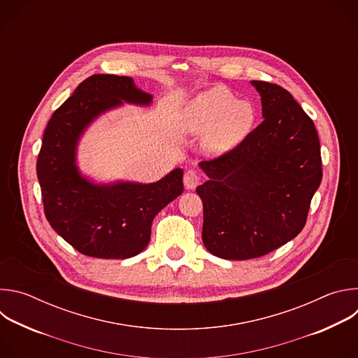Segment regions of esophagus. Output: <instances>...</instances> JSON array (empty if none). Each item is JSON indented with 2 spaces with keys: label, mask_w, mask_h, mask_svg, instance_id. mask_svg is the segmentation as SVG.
<instances>
[{
  "label": "esophagus",
  "mask_w": 358,
  "mask_h": 358,
  "mask_svg": "<svg viewBox=\"0 0 358 358\" xmlns=\"http://www.w3.org/2000/svg\"><path fill=\"white\" fill-rule=\"evenodd\" d=\"M199 184V176L195 170H187L184 174V185L187 189H194Z\"/></svg>",
  "instance_id": "1"
}]
</instances>
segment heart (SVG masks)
Returning a JSON list of instances; mask_svg holds the SVG:
<instances>
[{
	"label": "heart",
	"mask_w": 358,
	"mask_h": 358,
	"mask_svg": "<svg viewBox=\"0 0 358 358\" xmlns=\"http://www.w3.org/2000/svg\"><path fill=\"white\" fill-rule=\"evenodd\" d=\"M257 110L248 100L224 87H213L188 100L177 117V130L185 136L202 137L207 155L220 156L238 145L252 130Z\"/></svg>",
	"instance_id": "heart-1"
}]
</instances>
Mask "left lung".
I'll list each match as a JSON object with an SVG mask.
<instances>
[{
    "label": "left lung",
    "mask_w": 358,
    "mask_h": 358,
    "mask_svg": "<svg viewBox=\"0 0 358 358\" xmlns=\"http://www.w3.org/2000/svg\"><path fill=\"white\" fill-rule=\"evenodd\" d=\"M250 83L264 122L231 151L199 163L208 177L196 187L202 242L229 261L264 257L297 236L323 177L313 120L282 86Z\"/></svg>",
    "instance_id": "obj_1"
}]
</instances>
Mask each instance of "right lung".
I'll return each mask as SVG.
<instances>
[{
    "label": "right lung",
    "instance_id": "1",
    "mask_svg": "<svg viewBox=\"0 0 358 358\" xmlns=\"http://www.w3.org/2000/svg\"><path fill=\"white\" fill-rule=\"evenodd\" d=\"M151 100L129 76L93 75L48 122L36 162L45 217L86 257H136L150 242L152 220L184 191L181 169L151 184H96L76 166L78 143L94 119L123 101L148 106Z\"/></svg>",
    "mask_w": 358,
    "mask_h": 358
}]
</instances>
